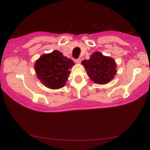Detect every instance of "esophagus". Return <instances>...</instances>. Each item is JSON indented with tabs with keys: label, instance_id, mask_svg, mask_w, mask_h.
<instances>
[{
	"label": "esophagus",
	"instance_id": "1",
	"mask_svg": "<svg viewBox=\"0 0 150 150\" xmlns=\"http://www.w3.org/2000/svg\"><path fill=\"white\" fill-rule=\"evenodd\" d=\"M81 58L77 59H76V60H75V63H77V64H79V63H81Z\"/></svg>",
	"mask_w": 150,
	"mask_h": 150
}]
</instances>
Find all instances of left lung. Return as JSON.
Segmentation results:
<instances>
[{"instance_id":"obj_1","label":"left lung","mask_w":150,"mask_h":150,"mask_svg":"<svg viewBox=\"0 0 150 150\" xmlns=\"http://www.w3.org/2000/svg\"><path fill=\"white\" fill-rule=\"evenodd\" d=\"M82 65L87 70L89 79L99 85H105L111 81L117 71L114 59L98 51L93 52L89 59L83 61Z\"/></svg>"}]
</instances>
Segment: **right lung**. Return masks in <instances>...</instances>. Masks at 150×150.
Instances as JSON below:
<instances>
[{"label":"right lung","mask_w":150,"mask_h":150,"mask_svg":"<svg viewBox=\"0 0 150 150\" xmlns=\"http://www.w3.org/2000/svg\"><path fill=\"white\" fill-rule=\"evenodd\" d=\"M73 65L71 59L54 50L42 55L35 63L34 68L43 85L50 89H59L65 85Z\"/></svg>","instance_id":"right-lung-1"}]
</instances>
